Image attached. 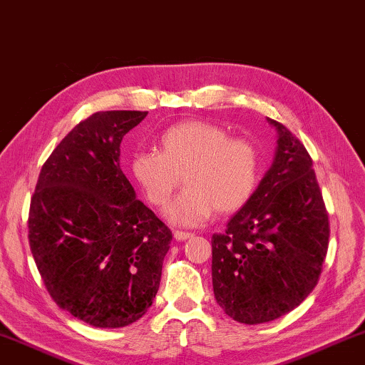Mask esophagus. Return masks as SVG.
I'll return each instance as SVG.
<instances>
[{
  "mask_svg": "<svg viewBox=\"0 0 365 365\" xmlns=\"http://www.w3.org/2000/svg\"><path fill=\"white\" fill-rule=\"evenodd\" d=\"M191 237H193V233H190V232H182V230L174 232V238L177 240V242H185V240H188Z\"/></svg>",
  "mask_w": 365,
  "mask_h": 365,
  "instance_id": "34e87169",
  "label": "esophagus"
}]
</instances>
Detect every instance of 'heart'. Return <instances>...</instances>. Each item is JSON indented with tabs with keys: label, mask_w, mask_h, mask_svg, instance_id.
Segmentation results:
<instances>
[{
	"label": "heart",
	"mask_w": 365,
	"mask_h": 365,
	"mask_svg": "<svg viewBox=\"0 0 365 365\" xmlns=\"http://www.w3.org/2000/svg\"><path fill=\"white\" fill-rule=\"evenodd\" d=\"M128 172L148 202L165 207L182 182L187 188L169 207L170 222L200 225L217 212L243 209L261 180V153L252 141L230 138L205 120L178 122L159 135L156 150L135 153Z\"/></svg>",
	"instance_id": "b5f03b06"
}]
</instances>
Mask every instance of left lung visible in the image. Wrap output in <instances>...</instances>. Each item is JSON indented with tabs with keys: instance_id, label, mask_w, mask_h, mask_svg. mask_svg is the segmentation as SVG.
<instances>
[{
	"instance_id": "8db88e82",
	"label": "left lung",
	"mask_w": 365,
	"mask_h": 365,
	"mask_svg": "<svg viewBox=\"0 0 365 365\" xmlns=\"http://www.w3.org/2000/svg\"><path fill=\"white\" fill-rule=\"evenodd\" d=\"M274 163L255 196L212 235L217 304L242 324H264L298 307L316 288L329 250V214L304 145L274 119Z\"/></svg>"
}]
</instances>
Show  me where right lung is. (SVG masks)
Returning a JSON list of instances; mask_svg holds the SVG:
<instances>
[{
    "instance_id": "obj_1",
    "label": "right lung",
    "mask_w": 365,
    "mask_h": 365,
    "mask_svg": "<svg viewBox=\"0 0 365 365\" xmlns=\"http://www.w3.org/2000/svg\"><path fill=\"white\" fill-rule=\"evenodd\" d=\"M146 114L104 110L80 122L43 164L30 201L29 243L48 293L100 329L145 316L172 242L120 169L123 135Z\"/></svg>"
}]
</instances>
